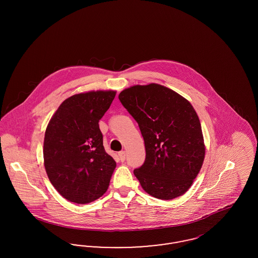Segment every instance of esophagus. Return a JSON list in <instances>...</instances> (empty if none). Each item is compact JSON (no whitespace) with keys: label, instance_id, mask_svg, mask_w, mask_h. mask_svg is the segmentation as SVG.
Returning a JSON list of instances; mask_svg holds the SVG:
<instances>
[{"label":"esophagus","instance_id":"34e87169","mask_svg":"<svg viewBox=\"0 0 258 258\" xmlns=\"http://www.w3.org/2000/svg\"><path fill=\"white\" fill-rule=\"evenodd\" d=\"M118 155H119V158H120L121 161H124V160H125V152L121 151V152L118 153Z\"/></svg>","mask_w":258,"mask_h":258}]
</instances>
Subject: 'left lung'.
<instances>
[{
	"mask_svg": "<svg viewBox=\"0 0 258 258\" xmlns=\"http://www.w3.org/2000/svg\"><path fill=\"white\" fill-rule=\"evenodd\" d=\"M119 99L144 138L146 159L134 170L143 189L163 200L184 195L205 156L201 124L192 105L176 92L154 83L125 89Z\"/></svg>",
	"mask_w": 258,
	"mask_h": 258,
	"instance_id": "obj_1",
	"label": "left lung"
}]
</instances>
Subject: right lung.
<instances>
[{"mask_svg":"<svg viewBox=\"0 0 258 258\" xmlns=\"http://www.w3.org/2000/svg\"><path fill=\"white\" fill-rule=\"evenodd\" d=\"M116 96L97 91L67 98L46 127L44 166L51 184L71 202L86 204L108 188L116 162L103 147L98 122Z\"/></svg>","mask_w":258,"mask_h":258,"instance_id":"obj_1","label":"right lung"}]
</instances>
